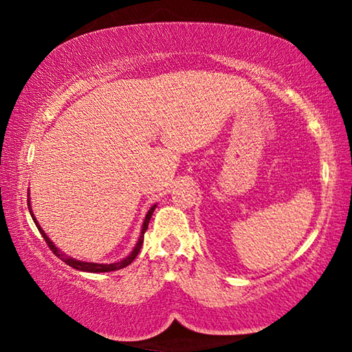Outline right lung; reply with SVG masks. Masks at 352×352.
Segmentation results:
<instances>
[{
	"label": "right lung",
	"instance_id": "right-lung-1",
	"mask_svg": "<svg viewBox=\"0 0 352 352\" xmlns=\"http://www.w3.org/2000/svg\"><path fill=\"white\" fill-rule=\"evenodd\" d=\"M27 204H28V210H30V214H32V218H33V221H35L36 228H38V230H40V232H41L43 239H45V242L47 243V247L51 248V252L54 253L56 256H59V258L62 259V261H64L65 264H69L70 267H74V269H78V271H85V272H110V271H118V269H123V267H126L128 264H131V263L134 261V258L138 256L139 250H141V247H142V242H144V234H146V230H147V228H148V221H151V218H152V213H153V210H155V206H157V205H153L152 208L147 211V214H146V219H144V224H142L141 235H139V240H138L136 247L133 248V252H131V254H129V256H126V258L122 259V261H118V263H110V264H98V263H85V261H78V259H74V258L67 256V254H65V253H62L59 248H56V245L51 242L50 237H47V235L45 234V230H43V229L40 228V224H38V221L35 219V216H33V213H32V208H30V199H27Z\"/></svg>",
	"mask_w": 352,
	"mask_h": 352
}]
</instances>
